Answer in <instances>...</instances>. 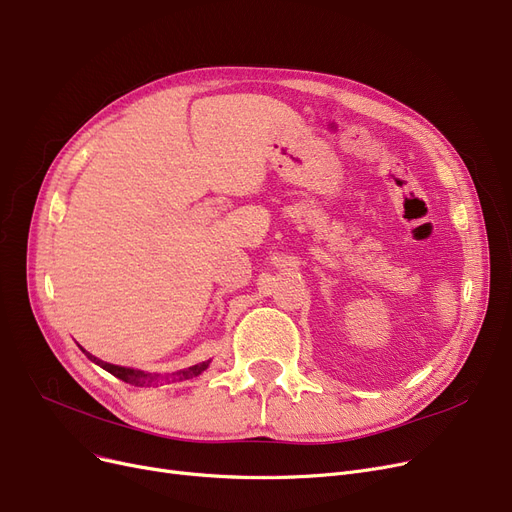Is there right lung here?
Instances as JSON below:
<instances>
[{
	"label": "right lung",
	"instance_id": "1",
	"mask_svg": "<svg viewBox=\"0 0 512 512\" xmlns=\"http://www.w3.org/2000/svg\"><path fill=\"white\" fill-rule=\"evenodd\" d=\"M87 357L97 363L99 367H103L105 371H110L112 375H116V378H120L122 382L126 384H132V386H151L155 384L157 380H172V382H182V380H191V378H197V375L201 371L207 369L209 361L201 363V365H195V367H188L184 371H176L172 375H166V378H157V375H149V373H143V371H137V369H128V367H120V365H112V363H103L101 359L93 357L87 353Z\"/></svg>",
	"mask_w": 512,
	"mask_h": 512
}]
</instances>
